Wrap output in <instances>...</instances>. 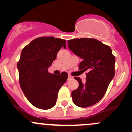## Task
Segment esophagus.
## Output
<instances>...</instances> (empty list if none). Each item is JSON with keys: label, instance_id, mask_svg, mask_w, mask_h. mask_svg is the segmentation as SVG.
Wrapping results in <instances>:
<instances>
[{"label": "esophagus", "instance_id": "1", "mask_svg": "<svg viewBox=\"0 0 132 132\" xmlns=\"http://www.w3.org/2000/svg\"><path fill=\"white\" fill-rule=\"evenodd\" d=\"M73 79V77L71 76V75H69V76H68V80H71V79Z\"/></svg>", "mask_w": 132, "mask_h": 132}]
</instances>
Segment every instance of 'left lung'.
<instances>
[{
	"instance_id": "8db88e82",
	"label": "left lung",
	"mask_w": 132,
	"mask_h": 132,
	"mask_svg": "<svg viewBox=\"0 0 132 132\" xmlns=\"http://www.w3.org/2000/svg\"><path fill=\"white\" fill-rule=\"evenodd\" d=\"M68 43L71 51L82 60L80 70L88 71L85 82L75 77L79 87L71 93L73 103L80 107L94 105L102 99L114 77L115 56L109 46L95 39L82 38Z\"/></svg>"
}]
</instances>
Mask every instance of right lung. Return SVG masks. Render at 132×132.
Masks as SVG:
<instances>
[{
	"instance_id": "1",
	"label": "right lung",
	"mask_w": 132,
	"mask_h": 132,
	"mask_svg": "<svg viewBox=\"0 0 132 132\" xmlns=\"http://www.w3.org/2000/svg\"><path fill=\"white\" fill-rule=\"evenodd\" d=\"M66 40L52 37H40L27 45L17 63L20 85L24 95L33 106L47 110L56 103L57 93L66 82L68 75L49 73L48 69Z\"/></svg>"
}]
</instances>
